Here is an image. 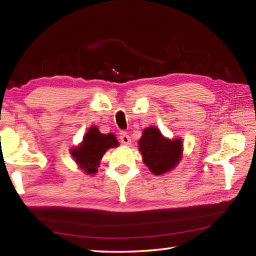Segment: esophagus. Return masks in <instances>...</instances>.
Returning a JSON list of instances; mask_svg holds the SVG:
<instances>
[{
	"label": "esophagus",
	"mask_w": 256,
	"mask_h": 256,
	"mask_svg": "<svg viewBox=\"0 0 256 256\" xmlns=\"http://www.w3.org/2000/svg\"><path fill=\"white\" fill-rule=\"evenodd\" d=\"M120 142H122V144H124V146L131 144V138H130L128 132H124V131L120 132Z\"/></svg>",
	"instance_id": "esophagus-1"
}]
</instances>
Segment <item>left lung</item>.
<instances>
[{"label": "left lung", "instance_id": "left-lung-1", "mask_svg": "<svg viewBox=\"0 0 256 256\" xmlns=\"http://www.w3.org/2000/svg\"><path fill=\"white\" fill-rule=\"evenodd\" d=\"M138 150L144 157V162L154 175H162L174 170L183 154L180 138L170 140L154 126L144 130L138 140Z\"/></svg>", "mask_w": 256, "mask_h": 256}]
</instances>
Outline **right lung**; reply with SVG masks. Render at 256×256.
<instances>
[{
  "label": "right lung",
  "mask_w": 256,
  "mask_h": 256,
  "mask_svg": "<svg viewBox=\"0 0 256 256\" xmlns=\"http://www.w3.org/2000/svg\"><path fill=\"white\" fill-rule=\"evenodd\" d=\"M118 146V142L114 134H102L96 126H92L84 134V141L71 150V154L82 170L92 175L97 172L100 159L107 149Z\"/></svg>",
  "instance_id": "right-lung-1"
}]
</instances>
